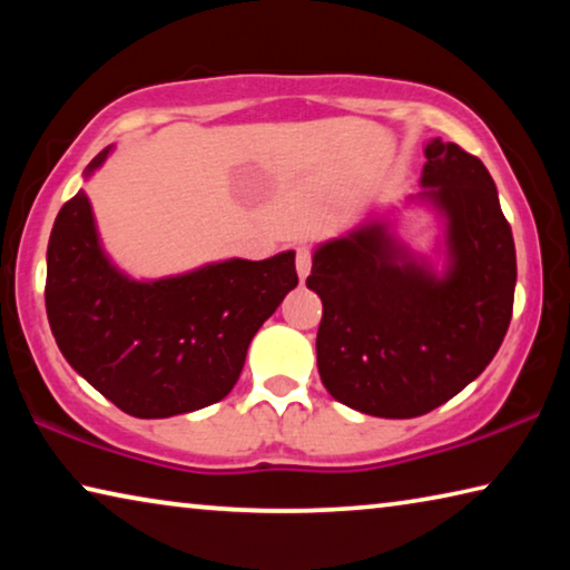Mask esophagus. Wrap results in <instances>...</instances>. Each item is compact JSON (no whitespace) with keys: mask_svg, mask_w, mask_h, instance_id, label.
Returning a JSON list of instances; mask_svg holds the SVG:
<instances>
[{"mask_svg":"<svg viewBox=\"0 0 570 570\" xmlns=\"http://www.w3.org/2000/svg\"><path fill=\"white\" fill-rule=\"evenodd\" d=\"M312 256H314L312 246H298L296 248V272H298V278H302V282L308 276V272H312Z\"/></svg>","mask_w":570,"mask_h":570,"instance_id":"34e87169","label":"esophagus"}]
</instances>
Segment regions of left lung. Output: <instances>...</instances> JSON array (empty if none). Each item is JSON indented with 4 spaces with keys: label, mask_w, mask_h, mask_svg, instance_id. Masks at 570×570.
<instances>
[{
    "label": "left lung",
    "mask_w": 570,
    "mask_h": 570,
    "mask_svg": "<svg viewBox=\"0 0 570 570\" xmlns=\"http://www.w3.org/2000/svg\"><path fill=\"white\" fill-rule=\"evenodd\" d=\"M422 186L448 216L445 278L404 258L370 224L314 254L322 296L316 364L334 400L374 417L428 414L478 377L503 344L515 294V244L482 160L440 138Z\"/></svg>",
    "instance_id": "left-lung-1"
}]
</instances>
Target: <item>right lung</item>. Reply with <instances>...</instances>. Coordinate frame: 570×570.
Listing matches in <instances>:
<instances>
[{"label":"right lung","instance_id":"add662e5","mask_svg":"<svg viewBox=\"0 0 570 570\" xmlns=\"http://www.w3.org/2000/svg\"><path fill=\"white\" fill-rule=\"evenodd\" d=\"M296 284L294 250L266 262L234 258L153 284L130 282L105 258L80 190L55 218L45 306L72 370L115 407L158 420L224 400L258 326Z\"/></svg>","mask_w":570,"mask_h":570}]
</instances>
